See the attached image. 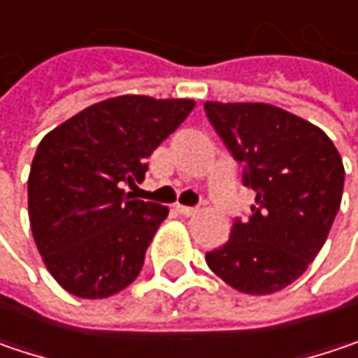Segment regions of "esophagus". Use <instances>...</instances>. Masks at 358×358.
Listing matches in <instances>:
<instances>
[{
    "label": "esophagus",
    "instance_id": "obj_1",
    "mask_svg": "<svg viewBox=\"0 0 358 358\" xmlns=\"http://www.w3.org/2000/svg\"><path fill=\"white\" fill-rule=\"evenodd\" d=\"M175 210H177L181 216H193V214H197V208H193V206H181V203H177Z\"/></svg>",
    "mask_w": 358,
    "mask_h": 358
}]
</instances>
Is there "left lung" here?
Returning a JSON list of instances; mask_svg holds the SVG:
<instances>
[{
    "instance_id": "obj_1",
    "label": "left lung",
    "mask_w": 358,
    "mask_h": 358,
    "mask_svg": "<svg viewBox=\"0 0 358 358\" xmlns=\"http://www.w3.org/2000/svg\"><path fill=\"white\" fill-rule=\"evenodd\" d=\"M206 115L257 192L248 220L236 217L230 241L206 252L230 287L275 294L308 268L338 214L345 166L314 124L268 103H206Z\"/></svg>"
}]
</instances>
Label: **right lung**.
<instances>
[{
	"mask_svg": "<svg viewBox=\"0 0 358 358\" xmlns=\"http://www.w3.org/2000/svg\"><path fill=\"white\" fill-rule=\"evenodd\" d=\"M192 99L120 95L69 117L36 148L28 214L44 265L69 294L101 299L130 285L169 208L134 199L146 159L193 110Z\"/></svg>",
	"mask_w": 358,
	"mask_h": 358,
	"instance_id": "add662e5",
	"label": "right lung"
}]
</instances>
